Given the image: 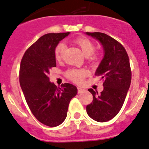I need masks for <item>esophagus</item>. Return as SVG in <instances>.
<instances>
[{
  "mask_svg": "<svg viewBox=\"0 0 149 149\" xmlns=\"http://www.w3.org/2000/svg\"><path fill=\"white\" fill-rule=\"evenodd\" d=\"M77 90H78V93H81V92H83V91L84 89V88H80V87H78L77 88Z\"/></svg>",
  "mask_w": 149,
  "mask_h": 149,
  "instance_id": "obj_1",
  "label": "esophagus"
}]
</instances>
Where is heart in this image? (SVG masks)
<instances>
[{"label": "heart", "mask_w": 149, "mask_h": 149, "mask_svg": "<svg viewBox=\"0 0 149 149\" xmlns=\"http://www.w3.org/2000/svg\"><path fill=\"white\" fill-rule=\"evenodd\" d=\"M74 42L79 46L83 54L90 59L95 60L97 58L96 55H93L95 46L92 41L86 38H78L75 39ZM65 44L61 42L58 43L55 48V58L57 61H61L63 58V53L65 50ZM88 74V71L84 69H71L66 72V77L71 81L75 83H80L83 81L84 78Z\"/></svg>", "instance_id": "heart-1"}]
</instances>
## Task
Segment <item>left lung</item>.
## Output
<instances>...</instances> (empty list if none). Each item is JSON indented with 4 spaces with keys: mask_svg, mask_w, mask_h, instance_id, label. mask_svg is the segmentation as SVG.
<instances>
[{
    "mask_svg": "<svg viewBox=\"0 0 149 149\" xmlns=\"http://www.w3.org/2000/svg\"><path fill=\"white\" fill-rule=\"evenodd\" d=\"M102 46L103 57L95 74L104 80L100 94L89 88L93 102L86 106V113L99 123L109 121L119 113L131 84L130 60L126 50L113 38L101 32H86Z\"/></svg>",
    "mask_w": 149,
    "mask_h": 149,
    "instance_id": "obj_1",
    "label": "left lung"
}]
</instances>
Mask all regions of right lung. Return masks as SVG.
I'll return each mask as SVG.
<instances>
[{
  "label": "right lung",
  "instance_id": "obj_1",
  "mask_svg": "<svg viewBox=\"0 0 149 149\" xmlns=\"http://www.w3.org/2000/svg\"><path fill=\"white\" fill-rule=\"evenodd\" d=\"M69 34L43 35L26 50L20 64L19 84L28 106L40 123L51 127L64 122L70 100L77 93L72 84L57 87L48 77L50 70L56 66L55 48Z\"/></svg>",
  "mask_w": 149,
  "mask_h": 149
}]
</instances>
